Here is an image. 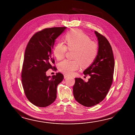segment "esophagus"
Wrapping results in <instances>:
<instances>
[{"mask_svg": "<svg viewBox=\"0 0 135 135\" xmlns=\"http://www.w3.org/2000/svg\"><path fill=\"white\" fill-rule=\"evenodd\" d=\"M68 77V76L66 74H64V79H66V78H67Z\"/></svg>", "mask_w": 135, "mask_h": 135, "instance_id": "34e87169", "label": "esophagus"}]
</instances>
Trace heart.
<instances>
[{"label": "heart", "mask_w": 135, "mask_h": 135, "mask_svg": "<svg viewBox=\"0 0 135 135\" xmlns=\"http://www.w3.org/2000/svg\"><path fill=\"white\" fill-rule=\"evenodd\" d=\"M66 46L62 43H58L53 50V54L57 60L60 61L64 58L67 49L74 50L73 58L74 60H66L59 64L60 72L67 75H72L79 69L80 66L86 68L90 66L95 60L98 52V46L95 42L82 31L74 29L64 36Z\"/></svg>", "instance_id": "1"}]
</instances>
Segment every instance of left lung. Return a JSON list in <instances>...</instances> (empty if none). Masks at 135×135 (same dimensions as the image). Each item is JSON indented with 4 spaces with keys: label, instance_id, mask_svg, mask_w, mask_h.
<instances>
[{
    "label": "left lung",
    "instance_id": "1",
    "mask_svg": "<svg viewBox=\"0 0 135 135\" xmlns=\"http://www.w3.org/2000/svg\"><path fill=\"white\" fill-rule=\"evenodd\" d=\"M98 37L99 50L93 63L84 71L90 78L85 82L75 78L73 86L74 99L85 107H92L102 102L107 96L113 83L114 59L112 48L104 36L95 31Z\"/></svg>",
    "mask_w": 135,
    "mask_h": 135
}]
</instances>
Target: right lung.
<instances>
[{
    "mask_svg": "<svg viewBox=\"0 0 135 135\" xmlns=\"http://www.w3.org/2000/svg\"><path fill=\"white\" fill-rule=\"evenodd\" d=\"M66 27L45 28L33 35L25 50L21 74L25 95L32 104L45 107L52 104L57 97V85L63 79V74L47 76L49 69L56 71L52 57L55 39Z\"/></svg>",
    "mask_w": 135,
    "mask_h": 135,
    "instance_id": "obj_1",
    "label": "right lung"
}]
</instances>
